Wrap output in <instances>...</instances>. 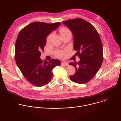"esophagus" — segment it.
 Wrapping results in <instances>:
<instances>
[{
  "label": "esophagus",
  "mask_w": 121,
  "mask_h": 121,
  "mask_svg": "<svg viewBox=\"0 0 121 121\" xmlns=\"http://www.w3.org/2000/svg\"><path fill=\"white\" fill-rule=\"evenodd\" d=\"M61 64H62V65H63L66 66L69 65L68 63L67 62H62Z\"/></svg>",
  "instance_id": "esophagus-1"
}]
</instances>
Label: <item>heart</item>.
I'll return each instance as SVG.
<instances>
[{"instance_id":"obj_1","label":"heart","mask_w":121,"mask_h":121,"mask_svg":"<svg viewBox=\"0 0 121 121\" xmlns=\"http://www.w3.org/2000/svg\"><path fill=\"white\" fill-rule=\"evenodd\" d=\"M69 31V30L67 28H65V27L61 28L60 30V33L61 35H63V34H64ZM52 35H53V34L51 33L47 37V40H46V42L47 43H49L50 42L52 37ZM55 54L56 56H57V57L60 58H63L65 57V53L63 51H61V50H57V51H56L55 53Z\"/></svg>"}]
</instances>
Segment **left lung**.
<instances>
[{
	"mask_svg": "<svg viewBox=\"0 0 121 121\" xmlns=\"http://www.w3.org/2000/svg\"><path fill=\"white\" fill-rule=\"evenodd\" d=\"M72 32L73 48L80 58L78 63L70 65L76 68V73L70 76L72 81L85 84L91 80L100 68L103 62V47L99 34L89 22L77 18L62 22Z\"/></svg>",
	"mask_w": 121,
	"mask_h": 121,
	"instance_id": "obj_1",
	"label": "left lung"
}]
</instances>
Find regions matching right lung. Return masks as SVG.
<instances>
[{"label":"right lung","instance_id":"obj_1","mask_svg":"<svg viewBox=\"0 0 121 121\" xmlns=\"http://www.w3.org/2000/svg\"><path fill=\"white\" fill-rule=\"evenodd\" d=\"M61 23H47L33 22L22 29L15 43V59L25 78L31 84L42 87L48 83L53 77V69L61 65L55 59L43 61L41 52L46 44V38Z\"/></svg>","mask_w":121,"mask_h":121}]
</instances>
